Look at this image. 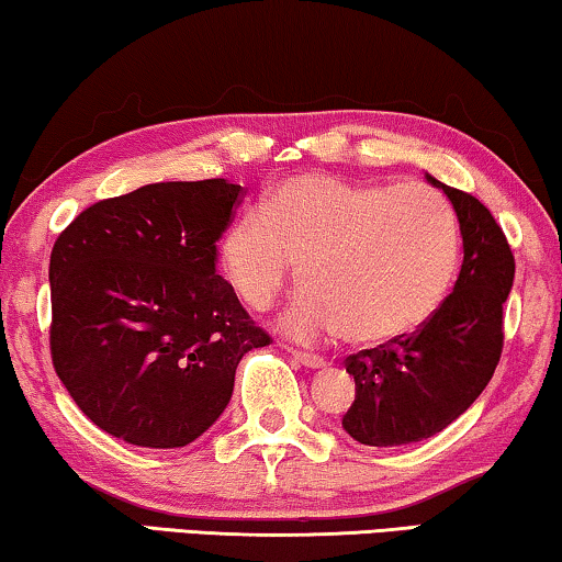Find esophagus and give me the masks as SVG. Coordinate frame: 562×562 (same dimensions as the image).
<instances>
[{"label": "esophagus", "mask_w": 562, "mask_h": 562, "mask_svg": "<svg viewBox=\"0 0 562 562\" xmlns=\"http://www.w3.org/2000/svg\"><path fill=\"white\" fill-rule=\"evenodd\" d=\"M292 359L300 361L307 369H323V367H326V359L315 357V353H307V351H292Z\"/></svg>", "instance_id": "obj_1"}]
</instances>
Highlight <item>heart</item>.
<instances>
[{
  "mask_svg": "<svg viewBox=\"0 0 562 562\" xmlns=\"http://www.w3.org/2000/svg\"><path fill=\"white\" fill-rule=\"evenodd\" d=\"M461 259L450 203L423 183L290 178L265 211L236 218L221 267L239 300L262 313L297 278L305 290L282 328L300 341L346 334L384 346L413 336L448 297Z\"/></svg>",
  "mask_w": 562,
  "mask_h": 562,
  "instance_id": "b5f03b06",
  "label": "heart"
}]
</instances>
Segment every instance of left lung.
Here are the masks:
<instances>
[{
    "label": "left lung",
    "instance_id": "obj_1",
    "mask_svg": "<svg viewBox=\"0 0 562 562\" xmlns=\"http://www.w3.org/2000/svg\"><path fill=\"white\" fill-rule=\"evenodd\" d=\"M425 178L453 203L463 236L461 274L420 330L346 359L357 397L341 425L363 446H407L448 428L484 392L502 357V313L515 282L507 236L471 193Z\"/></svg>",
    "mask_w": 562,
    "mask_h": 562
}]
</instances>
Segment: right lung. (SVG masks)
Masks as SVG:
<instances>
[{
    "label": "right lung",
    "instance_id": "right-lung-1",
    "mask_svg": "<svg viewBox=\"0 0 562 562\" xmlns=\"http://www.w3.org/2000/svg\"><path fill=\"white\" fill-rule=\"evenodd\" d=\"M241 195L224 178L142 186L55 239L53 367L109 436L188 446L226 409L244 353L270 344L216 270Z\"/></svg>",
    "mask_w": 562,
    "mask_h": 562
}]
</instances>
